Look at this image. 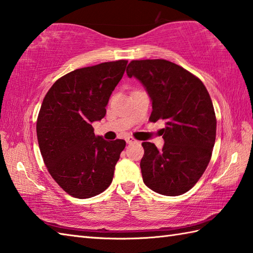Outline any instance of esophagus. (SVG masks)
Segmentation results:
<instances>
[{"label": "esophagus", "instance_id": "1", "mask_svg": "<svg viewBox=\"0 0 253 253\" xmlns=\"http://www.w3.org/2000/svg\"><path fill=\"white\" fill-rule=\"evenodd\" d=\"M126 142L128 145H130V144H135V142H137V141L132 138V137H126Z\"/></svg>", "mask_w": 253, "mask_h": 253}]
</instances>
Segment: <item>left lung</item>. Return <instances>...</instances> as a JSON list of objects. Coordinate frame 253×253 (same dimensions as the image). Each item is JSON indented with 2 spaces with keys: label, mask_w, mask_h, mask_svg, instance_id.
<instances>
[{
  "label": "left lung",
  "mask_w": 253,
  "mask_h": 253,
  "mask_svg": "<svg viewBox=\"0 0 253 253\" xmlns=\"http://www.w3.org/2000/svg\"><path fill=\"white\" fill-rule=\"evenodd\" d=\"M127 76L138 80L151 100L150 122H165V145L142 142V180L151 190L179 196L191 189L210 162L217 121L208 90L198 77L166 59L131 61Z\"/></svg>",
  "instance_id": "left-lung-1"
}]
</instances>
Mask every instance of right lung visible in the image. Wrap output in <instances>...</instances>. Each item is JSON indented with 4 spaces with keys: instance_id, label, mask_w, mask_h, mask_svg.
Wrapping results in <instances>:
<instances>
[{
    "instance_id": "1",
    "label": "right lung",
    "mask_w": 253,
    "mask_h": 253,
    "mask_svg": "<svg viewBox=\"0 0 253 253\" xmlns=\"http://www.w3.org/2000/svg\"><path fill=\"white\" fill-rule=\"evenodd\" d=\"M127 61L80 68L54 83L43 99L36 132L53 179L75 198H90L111 185L126 141L95 136L91 123L106 115Z\"/></svg>"
}]
</instances>
